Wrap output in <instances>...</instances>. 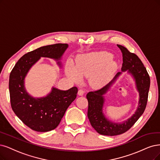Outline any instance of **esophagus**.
<instances>
[{"instance_id": "34e87169", "label": "esophagus", "mask_w": 160, "mask_h": 160, "mask_svg": "<svg viewBox=\"0 0 160 160\" xmlns=\"http://www.w3.org/2000/svg\"><path fill=\"white\" fill-rule=\"evenodd\" d=\"M84 93V92L82 90H80V89L78 92V94L79 96H83Z\"/></svg>"}]
</instances>
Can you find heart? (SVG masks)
<instances>
[{
	"label": "heart",
	"mask_w": 160,
	"mask_h": 160,
	"mask_svg": "<svg viewBox=\"0 0 160 160\" xmlns=\"http://www.w3.org/2000/svg\"><path fill=\"white\" fill-rule=\"evenodd\" d=\"M112 55L108 52H92L80 56L74 67L68 64L65 71L74 81H78L80 76H90V84L94 88H101L110 80L117 68V63L110 61Z\"/></svg>",
	"instance_id": "b5f03b06"
}]
</instances>
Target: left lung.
Masks as SVG:
<instances>
[{"label": "left lung", "instance_id": "obj_1", "mask_svg": "<svg viewBox=\"0 0 160 160\" xmlns=\"http://www.w3.org/2000/svg\"><path fill=\"white\" fill-rule=\"evenodd\" d=\"M122 54V71L128 70L135 80L137 90L139 92L138 106L135 113L127 121L122 123H115L109 121L103 113L104 103L103 95L107 93L121 72H118L115 78L109 83L98 90L90 92L87 93L88 101V117L91 125L100 134L106 136H115L127 132L137 121L143 114L146 109L148 97L150 79L146 68L138 57L130 52L126 47L117 45Z\"/></svg>", "mask_w": 160, "mask_h": 160}]
</instances>
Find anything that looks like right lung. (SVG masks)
<instances>
[{"mask_svg": "<svg viewBox=\"0 0 160 160\" xmlns=\"http://www.w3.org/2000/svg\"><path fill=\"white\" fill-rule=\"evenodd\" d=\"M68 47L67 43H57L28 52L19 59L10 72L9 92L12 109L26 126L35 131L48 132L55 129L76 99L78 88L72 87L63 91L52 87L47 96L34 98L25 89V77L41 57L59 61ZM57 64L61 67L60 61Z\"/></svg>", "mask_w": 160, "mask_h": 160, "instance_id": "right-lung-1", "label": "right lung"}]
</instances>
